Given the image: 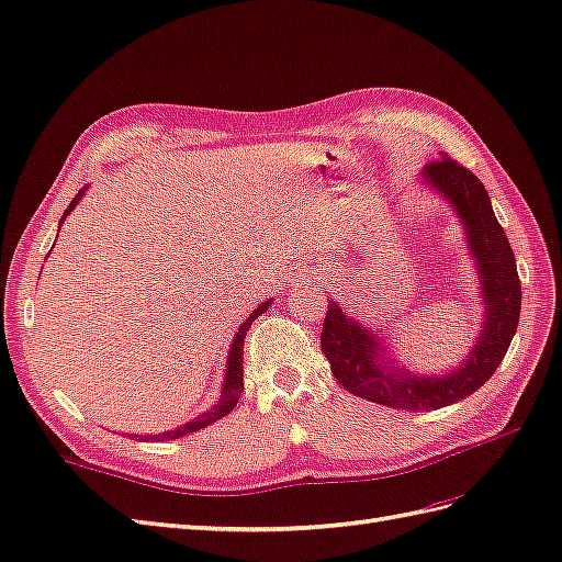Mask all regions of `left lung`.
Returning <instances> with one entry per match:
<instances>
[{
	"instance_id": "1",
	"label": "left lung",
	"mask_w": 562,
	"mask_h": 562,
	"mask_svg": "<svg viewBox=\"0 0 562 562\" xmlns=\"http://www.w3.org/2000/svg\"><path fill=\"white\" fill-rule=\"evenodd\" d=\"M422 184L446 199L464 229V249L479 276V302L484 323L469 355L446 373H416L387 355L390 345L375 328H363L355 316L328 296L321 349L330 371L351 395L383 407L430 412L460 402L484 385L501 367L517 333L521 286L501 222L495 220L488 191L467 167L442 155L424 167Z\"/></svg>"
}]
</instances>
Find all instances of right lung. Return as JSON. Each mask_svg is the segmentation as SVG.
Listing matches in <instances>:
<instances>
[{
  "mask_svg": "<svg viewBox=\"0 0 562 562\" xmlns=\"http://www.w3.org/2000/svg\"><path fill=\"white\" fill-rule=\"evenodd\" d=\"M86 191H88V187H83L81 191H78V193L74 195V201L69 203L67 211H64V215H61V220H59V225H61L64 220H67V215L76 207V203L83 199ZM270 304H272V299H268V302L256 306L254 313H249V318H246V321L239 325V330H237V335H234V340H232V345H229L227 367H225V381H222L220 397H217V402L213 404L211 409H205L203 414L193 416L191 422L181 424V426H177V428H172V430H162V434H150V436H138V434L132 436V434H128V438L153 440V442H158V440H175V438H181V436L195 434V430L211 426V424H215L217 419H222V416H227V414L234 409V404L239 402V395H241V390H244V369H241V361H244V357H241V351H244V337H246V333H249L251 323L260 316V313H266Z\"/></svg>",
  "mask_w": 562,
  "mask_h": 562,
  "instance_id": "right-lung-1",
  "label": "right lung"
}]
</instances>
